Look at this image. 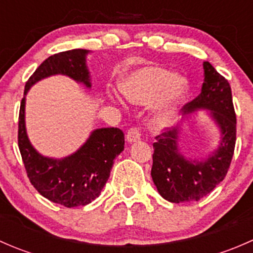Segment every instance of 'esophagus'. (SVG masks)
<instances>
[{"label":"esophagus","instance_id":"1","mask_svg":"<svg viewBox=\"0 0 253 253\" xmlns=\"http://www.w3.org/2000/svg\"><path fill=\"white\" fill-rule=\"evenodd\" d=\"M126 139L127 142L129 143L139 141V139H141V132H139V129L137 128V127H132V128H129L126 134Z\"/></svg>","mask_w":253,"mask_h":253}]
</instances>
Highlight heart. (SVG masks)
Returning <instances> with one entry per match:
<instances>
[{"instance_id":"b5f03b06","label":"heart","mask_w":253,"mask_h":253,"mask_svg":"<svg viewBox=\"0 0 253 253\" xmlns=\"http://www.w3.org/2000/svg\"><path fill=\"white\" fill-rule=\"evenodd\" d=\"M120 89L127 100L134 104H147L160 94L157 104L158 117L160 121H167L186 93L187 82L164 68L145 67L125 78Z\"/></svg>"}]
</instances>
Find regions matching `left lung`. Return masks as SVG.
I'll use <instances>...</instances> for the list:
<instances>
[{
	"mask_svg": "<svg viewBox=\"0 0 253 253\" xmlns=\"http://www.w3.org/2000/svg\"><path fill=\"white\" fill-rule=\"evenodd\" d=\"M202 91L185 105V112L208 109L221 131L218 149L205 162H190L178 153L177 128H165L153 143L152 178L163 198L172 203L200 201L211 193L228 174L236 142V114L228 79L203 62Z\"/></svg>",
	"mask_w": 253,
	"mask_h": 253,
	"instance_id": "8db88e82",
	"label": "left lung"
}]
</instances>
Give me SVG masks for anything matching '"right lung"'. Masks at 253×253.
<instances>
[{
    "label": "right lung",
    "instance_id": "add662e5",
    "mask_svg": "<svg viewBox=\"0 0 253 253\" xmlns=\"http://www.w3.org/2000/svg\"><path fill=\"white\" fill-rule=\"evenodd\" d=\"M83 48L63 51L47 57L25 83L18 121V147L28 178L35 190L57 205L73 208L86 206L99 197L105 186L114 160L125 148V134L120 128H99L85 144L65 159H50L33 148L25 131V94L38 81L53 75H66L90 86Z\"/></svg>",
    "mask_w": 253,
    "mask_h": 253
}]
</instances>
